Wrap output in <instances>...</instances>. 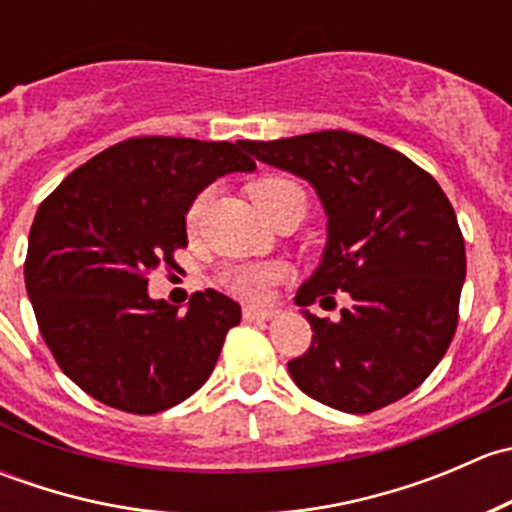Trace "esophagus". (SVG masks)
<instances>
[{
  "label": "esophagus",
  "mask_w": 512,
  "mask_h": 512,
  "mask_svg": "<svg viewBox=\"0 0 512 512\" xmlns=\"http://www.w3.org/2000/svg\"><path fill=\"white\" fill-rule=\"evenodd\" d=\"M242 317L247 319V322H255V319H272L277 317V309L275 307H245L242 309Z\"/></svg>",
  "instance_id": "34e87169"
}]
</instances>
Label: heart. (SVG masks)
Masks as SVG:
<instances>
[{"mask_svg": "<svg viewBox=\"0 0 512 512\" xmlns=\"http://www.w3.org/2000/svg\"><path fill=\"white\" fill-rule=\"evenodd\" d=\"M289 190H299L292 180L287 178H260L247 188L250 193L252 203L257 205L260 213H265L275 200H280L282 195L289 193ZM208 205H210V190H203L198 198L190 203L188 215H185V227L188 232H198L200 225H203L205 213H208ZM285 277V270L277 265H242V267H232L227 270L220 282L227 292H232L235 297L242 299H250V302H260V299L267 297L270 287L275 285L277 280Z\"/></svg>", "mask_w": 512, "mask_h": 512, "instance_id": "heart-1", "label": "heart"}]
</instances>
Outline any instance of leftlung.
Wrapping results in <instances>:
<instances>
[{"label": "left lung", "instance_id": "8db88e82", "mask_svg": "<svg viewBox=\"0 0 512 512\" xmlns=\"http://www.w3.org/2000/svg\"><path fill=\"white\" fill-rule=\"evenodd\" d=\"M250 156L309 180L327 210L322 265L299 307L352 304L339 322L304 309L312 347L287 364L314 401L371 414L404 399L443 359L458 327L466 245L441 185L394 148L349 131L242 141Z\"/></svg>", "mask_w": 512, "mask_h": 512}]
</instances>
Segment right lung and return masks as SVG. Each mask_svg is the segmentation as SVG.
<instances>
[{
    "label": "right lung",
    "instance_id": "add662e5",
    "mask_svg": "<svg viewBox=\"0 0 512 512\" xmlns=\"http://www.w3.org/2000/svg\"><path fill=\"white\" fill-rule=\"evenodd\" d=\"M252 173L242 141L128 138L66 175L39 205L24 282L56 364L111 409L151 416L213 374L240 304L195 292L180 314L148 275L188 247L185 213L215 178Z\"/></svg>",
    "mask_w": 512,
    "mask_h": 512
}]
</instances>
